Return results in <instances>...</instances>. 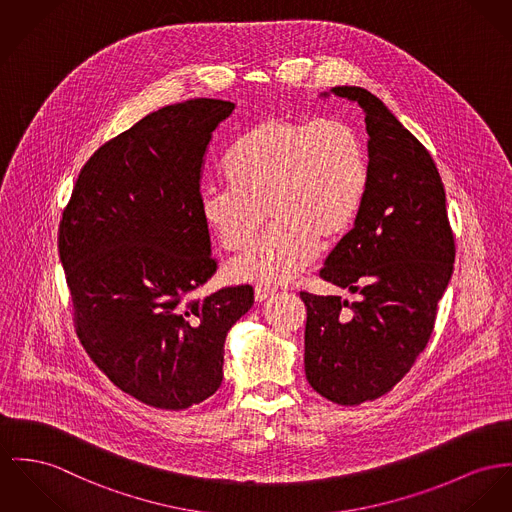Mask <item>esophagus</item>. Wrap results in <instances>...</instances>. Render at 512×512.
Masks as SVG:
<instances>
[{
    "instance_id": "34e87169",
    "label": "esophagus",
    "mask_w": 512,
    "mask_h": 512,
    "mask_svg": "<svg viewBox=\"0 0 512 512\" xmlns=\"http://www.w3.org/2000/svg\"><path fill=\"white\" fill-rule=\"evenodd\" d=\"M275 294V290L273 288H269V286H255V300L257 302H265L267 298H271Z\"/></svg>"
}]
</instances>
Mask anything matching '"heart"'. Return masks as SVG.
Masks as SVG:
<instances>
[{"label":"heart","instance_id":"1","mask_svg":"<svg viewBox=\"0 0 512 512\" xmlns=\"http://www.w3.org/2000/svg\"><path fill=\"white\" fill-rule=\"evenodd\" d=\"M228 183L204 185L198 210L224 249L245 247L267 220L275 224L228 273L282 284L353 226L368 185L360 134L341 118L263 120L241 136L224 163Z\"/></svg>","mask_w":512,"mask_h":512}]
</instances>
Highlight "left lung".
<instances>
[{"mask_svg":"<svg viewBox=\"0 0 512 512\" xmlns=\"http://www.w3.org/2000/svg\"><path fill=\"white\" fill-rule=\"evenodd\" d=\"M356 101L368 132V185L354 228L319 276L358 292H300L306 304V378L339 405L388 394L433 335L436 306L454 269L446 193L427 148L362 87H333Z\"/></svg>","mask_w":512,"mask_h":512,"instance_id":"1","label":"left lung"}]
</instances>
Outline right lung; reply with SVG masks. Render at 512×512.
Instances as JSON below:
<instances>
[{"label":"right lung","instance_id":"add662e5","mask_svg":"<svg viewBox=\"0 0 512 512\" xmlns=\"http://www.w3.org/2000/svg\"><path fill=\"white\" fill-rule=\"evenodd\" d=\"M236 105L191 99L142 118L79 171L58 251L83 349L138 401L179 411L214 394L253 286L195 296L216 273L198 210L204 154Z\"/></svg>","mask_w":512,"mask_h":512}]
</instances>
